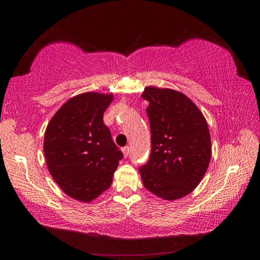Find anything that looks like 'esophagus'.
<instances>
[{
    "label": "esophagus",
    "instance_id": "34e87169",
    "mask_svg": "<svg viewBox=\"0 0 260 260\" xmlns=\"http://www.w3.org/2000/svg\"><path fill=\"white\" fill-rule=\"evenodd\" d=\"M121 150H122V153H124L125 157L128 156V153H129V147H124V148L121 149Z\"/></svg>",
    "mask_w": 260,
    "mask_h": 260
}]
</instances>
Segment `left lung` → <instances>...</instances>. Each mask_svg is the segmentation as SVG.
Masks as SVG:
<instances>
[{
	"mask_svg": "<svg viewBox=\"0 0 260 260\" xmlns=\"http://www.w3.org/2000/svg\"><path fill=\"white\" fill-rule=\"evenodd\" d=\"M149 102L151 153L140 166L143 186L166 201L188 195L208 170L211 138L199 108L186 95L172 89L144 88Z\"/></svg>",
	"mask_w": 260,
	"mask_h": 260,
	"instance_id": "8db88e82",
	"label": "left lung"
}]
</instances>
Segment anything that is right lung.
Wrapping results in <instances>:
<instances>
[{"label":"right lung","instance_id":"1","mask_svg":"<svg viewBox=\"0 0 260 260\" xmlns=\"http://www.w3.org/2000/svg\"><path fill=\"white\" fill-rule=\"evenodd\" d=\"M113 96L85 93L55 113L45 134V156L52 179L67 195L90 202L111 186L122 152L103 114Z\"/></svg>","mask_w":260,"mask_h":260}]
</instances>
